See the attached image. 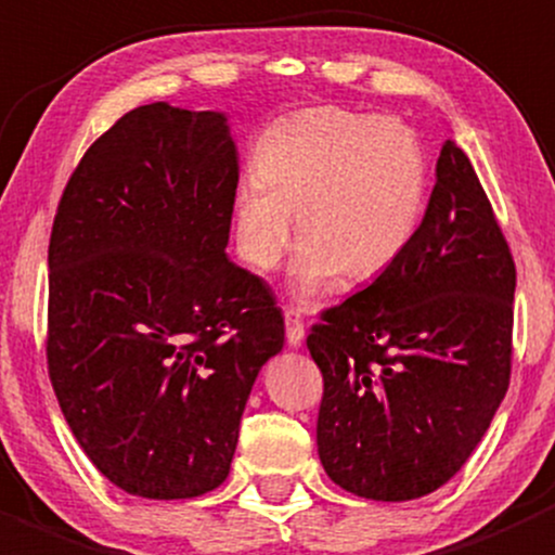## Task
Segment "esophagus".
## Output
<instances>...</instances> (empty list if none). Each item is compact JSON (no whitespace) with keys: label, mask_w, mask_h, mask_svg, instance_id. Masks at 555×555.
<instances>
[{"label":"esophagus","mask_w":555,"mask_h":555,"mask_svg":"<svg viewBox=\"0 0 555 555\" xmlns=\"http://www.w3.org/2000/svg\"><path fill=\"white\" fill-rule=\"evenodd\" d=\"M284 322H287V344L289 346H300L304 344V317H300L298 309H293V306H287L284 309Z\"/></svg>","instance_id":"esophagus-1"}]
</instances>
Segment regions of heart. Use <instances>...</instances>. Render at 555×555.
Returning a JSON list of instances; mask_svg holds the SVG:
<instances>
[{
	"instance_id": "b5f03b06",
	"label": "heart",
	"mask_w": 555,
	"mask_h": 555,
	"mask_svg": "<svg viewBox=\"0 0 555 555\" xmlns=\"http://www.w3.org/2000/svg\"><path fill=\"white\" fill-rule=\"evenodd\" d=\"M255 177L233 195L242 257L273 271L300 244L295 293L317 295L340 273L373 279L408 249L422 222L427 164L405 126L344 109H309L262 137Z\"/></svg>"
}]
</instances>
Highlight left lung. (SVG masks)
<instances>
[{"label": "left lung", "instance_id": "obj_1", "mask_svg": "<svg viewBox=\"0 0 555 555\" xmlns=\"http://www.w3.org/2000/svg\"><path fill=\"white\" fill-rule=\"evenodd\" d=\"M408 249L306 338L322 371L317 449L340 489L378 502L449 483L513 367L516 260L478 173L446 142Z\"/></svg>", "mask_w": 555, "mask_h": 555}]
</instances>
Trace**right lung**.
Returning <instances> with one entry per match:
<instances>
[{"label": "right lung", "mask_w": 555, "mask_h": 555, "mask_svg": "<svg viewBox=\"0 0 555 555\" xmlns=\"http://www.w3.org/2000/svg\"><path fill=\"white\" fill-rule=\"evenodd\" d=\"M236 188L225 115L158 102L86 150L55 209L48 376L80 449L133 496L217 489L284 346L271 287L225 255Z\"/></svg>", "instance_id": "right-lung-1"}]
</instances>
